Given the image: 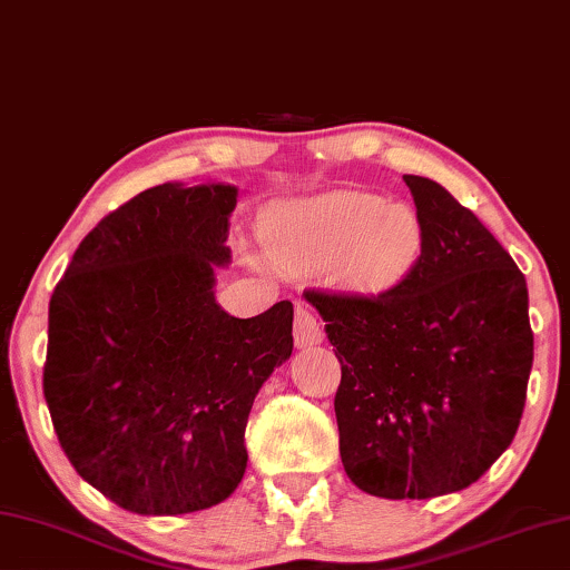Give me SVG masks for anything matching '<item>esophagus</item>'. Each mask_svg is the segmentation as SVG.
Wrapping results in <instances>:
<instances>
[{"label":"esophagus","mask_w":570,"mask_h":570,"mask_svg":"<svg viewBox=\"0 0 570 570\" xmlns=\"http://www.w3.org/2000/svg\"><path fill=\"white\" fill-rule=\"evenodd\" d=\"M294 340L296 347H312L322 342V324L306 304H296L294 309Z\"/></svg>","instance_id":"1"}]
</instances>
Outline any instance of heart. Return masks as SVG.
Here are the masks:
<instances>
[{
	"instance_id": "b5f03b06",
	"label": "heart",
	"mask_w": 570,
	"mask_h": 570,
	"mask_svg": "<svg viewBox=\"0 0 570 570\" xmlns=\"http://www.w3.org/2000/svg\"><path fill=\"white\" fill-rule=\"evenodd\" d=\"M274 264L288 271L330 268L352 292H383L409 274L423 240L409 203H385L357 189L276 205L261 225Z\"/></svg>"
}]
</instances>
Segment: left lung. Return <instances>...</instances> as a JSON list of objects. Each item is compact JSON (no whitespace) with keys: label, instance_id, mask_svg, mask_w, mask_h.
<instances>
[{"label":"left lung","instance_id":"obj_1","mask_svg":"<svg viewBox=\"0 0 570 570\" xmlns=\"http://www.w3.org/2000/svg\"><path fill=\"white\" fill-rule=\"evenodd\" d=\"M421 256L377 296L306 288L342 365L340 456L385 500L459 492L512 444L532 367L528 284L480 218L403 175Z\"/></svg>","mask_w":570,"mask_h":570}]
</instances>
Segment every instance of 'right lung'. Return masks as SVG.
Wrapping results in <instances>:
<instances>
[{
  "instance_id": "add662e5",
  "label": "right lung",
  "mask_w": 570,
  "mask_h": 570,
  "mask_svg": "<svg viewBox=\"0 0 570 570\" xmlns=\"http://www.w3.org/2000/svg\"><path fill=\"white\" fill-rule=\"evenodd\" d=\"M238 189L157 185L80 240L50 299L42 391L68 462L119 508L185 514L236 492L253 399L292 357L294 306L215 302Z\"/></svg>"
}]
</instances>
